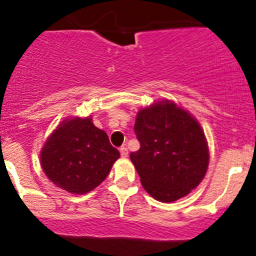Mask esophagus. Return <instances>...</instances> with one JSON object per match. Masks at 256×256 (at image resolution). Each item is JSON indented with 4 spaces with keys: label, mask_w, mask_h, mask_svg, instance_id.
<instances>
[{
    "label": "esophagus",
    "mask_w": 256,
    "mask_h": 256,
    "mask_svg": "<svg viewBox=\"0 0 256 256\" xmlns=\"http://www.w3.org/2000/svg\"><path fill=\"white\" fill-rule=\"evenodd\" d=\"M120 152H121V156L126 158V156H128V148H126V146H121L120 148Z\"/></svg>",
    "instance_id": "esophagus-1"
}]
</instances>
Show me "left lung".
Returning <instances> with one entry per match:
<instances>
[{
	"label": "left lung",
	"instance_id": "1",
	"mask_svg": "<svg viewBox=\"0 0 256 256\" xmlns=\"http://www.w3.org/2000/svg\"><path fill=\"white\" fill-rule=\"evenodd\" d=\"M140 149L130 154L148 193L173 202L194 190L208 166V146L200 124L170 101L142 108L136 117Z\"/></svg>",
	"mask_w": 256,
	"mask_h": 256
}]
</instances>
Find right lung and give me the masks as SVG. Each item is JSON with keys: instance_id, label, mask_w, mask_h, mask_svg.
Instances as JSON below:
<instances>
[{"instance_id": "obj_1", "label": "right lung", "mask_w": 256, "mask_h": 256, "mask_svg": "<svg viewBox=\"0 0 256 256\" xmlns=\"http://www.w3.org/2000/svg\"><path fill=\"white\" fill-rule=\"evenodd\" d=\"M120 152L90 117L66 120L50 135L42 150V166L48 178L66 192L83 194L108 176Z\"/></svg>"}]
</instances>
